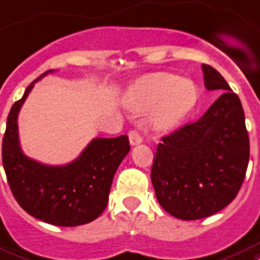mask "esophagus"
I'll use <instances>...</instances> for the list:
<instances>
[{"label": "esophagus", "mask_w": 260, "mask_h": 260, "mask_svg": "<svg viewBox=\"0 0 260 260\" xmlns=\"http://www.w3.org/2000/svg\"><path fill=\"white\" fill-rule=\"evenodd\" d=\"M128 136H129L131 146H136V144H140L143 142V138H142V135L139 134L138 131H131Z\"/></svg>", "instance_id": "1"}]
</instances>
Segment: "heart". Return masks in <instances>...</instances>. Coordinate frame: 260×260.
Returning a JSON list of instances; mask_svg holds the SVG:
<instances>
[{
    "label": "heart",
    "instance_id": "b5f03b06",
    "mask_svg": "<svg viewBox=\"0 0 260 260\" xmlns=\"http://www.w3.org/2000/svg\"><path fill=\"white\" fill-rule=\"evenodd\" d=\"M198 101L193 82L173 73H152L139 79L126 91L125 104L135 112H144L156 104L151 125L156 131L170 129L191 112Z\"/></svg>",
    "mask_w": 260,
    "mask_h": 260
}]
</instances>
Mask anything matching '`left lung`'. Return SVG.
Wrapping results in <instances>:
<instances>
[{
	"label": "left lung",
	"mask_w": 260,
	"mask_h": 260,
	"mask_svg": "<svg viewBox=\"0 0 260 260\" xmlns=\"http://www.w3.org/2000/svg\"><path fill=\"white\" fill-rule=\"evenodd\" d=\"M207 90L222 95L195 122L162 138L151 181L162 209L193 221L218 213L240 191L249 159L244 110L217 69L202 65Z\"/></svg>",
	"instance_id": "left-lung-1"
}]
</instances>
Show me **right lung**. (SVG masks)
Here are the masks:
<instances>
[{
	"label": "right lung",
	"instance_id": "right-lung-1",
	"mask_svg": "<svg viewBox=\"0 0 260 260\" xmlns=\"http://www.w3.org/2000/svg\"><path fill=\"white\" fill-rule=\"evenodd\" d=\"M8 114L3 139V165L8 183L20 207L29 215L57 226H77L104 213L117 168L129 152L126 135L95 138L68 165H43L23 154L19 142L17 116L34 84Z\"/></svg>",
	"mask_w": 260,
	"mask_h": 260
}]
</instances>
